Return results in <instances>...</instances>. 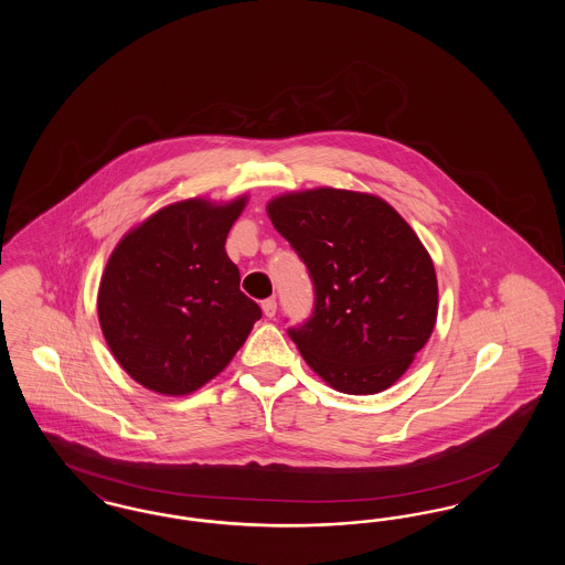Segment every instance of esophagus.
Segmentation results:
<instances>
[{
	"label": "esophagus",
	"instance_id": "34e87169",
	"mask_svg": "<svg viewBox=\"0 0 565 565\" xmlns=\"http://www.w3.org/2000/svg\"><path fill=\"white\" fill-rule=\"evenodd\" d=\"M263 311H265L267 318H275V313H277V300H275V298L263 300Z\"/></svg>",
	"mask_w": 565,
	"mask_h": 565
}]
</instances>
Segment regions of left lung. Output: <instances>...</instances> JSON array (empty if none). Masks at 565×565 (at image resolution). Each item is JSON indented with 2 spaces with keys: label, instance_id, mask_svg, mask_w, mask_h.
Segmentation results:
<instances>
[{
  "label": "left lung",
  "instance_id": "8db88e82",
  "mask_svg": "<svg viewBox=\"0 0 565 565\" xmlns=\"http://www.w3.org/2000/svg\"><path fill=\"white\" fill-rule=\"evenodd\" d=\"M313 281V313L288 334L305 362L345 394L394 385L430 339L438 284L430 254L375 194L316 189L267 205Z\"/></svg>",
  "mask_w": 565,
  "mask_h": 565
}]
</instances>
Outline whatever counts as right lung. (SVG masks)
Masks as SVG:
<instances>
[{"instance_id":"add662e5","label":"right lung","mask_w":565,"mask_h":565,"mask_svg":"<svg viewBox=\"0 0 565 565\" xmlns=\"http://www.w3.org/2000/svg\"><path fill=\"white\" fill-rule=\"evenodd\" d=\"M245 203L247 196L167 205L114 247L97 313L114 358L139 385L164 396L199 390L263 318L224 249Z\"/></svg>"}]
</instances>
